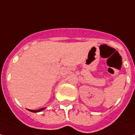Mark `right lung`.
I'll return each mask as SVG.
<instances>
[{
    "label": "right lung",
    "instance_id": "1",
    "mask_svg": "<svg viewBox=\"0 0 135 135\" xmlns=\"http://www.w3.org/2000/svg\"><path fill=\"white\" fill-rule=\"evenodd\" d=\"M44 109H45V107H44V108H41V109H37V110H32V109H28L30 112H41L43 111Z\"/></svg>",
    "mask_w": 135,
    "mask_h": 135
}]
</instances>
